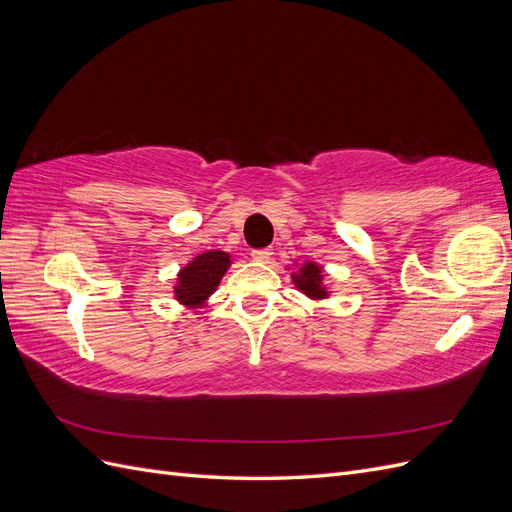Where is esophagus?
<instances>
[{
    "label": "esophagus",
    "mask_w": 512,
    "mask_h": 512,
    "mask_svg": "<svg viewBox=\"0 0 512 512\" xmlns=\"http://www.w3.org/2000/svg\"><path fill=\"white\" fill-rule=\"evenodd\" d=\"M271 256H273V250H269V247H262V250H254L252 252V258L256 262H267Z\"/></svg>",
    "instance_id": "1"
}]
</instances>
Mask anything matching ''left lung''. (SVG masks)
Here are the masks:
<instances>
[{
	"mask_svg": "<svg viewBox=\"0 0 512 512\" xmlns=\"http://www.w3.org/2000/svg\"><path fill=\"white\" fill-rule=\"evenodd\" d=\"M294 269L290 273V280L294 284V288L301 290L307 299L312 301H324L331 297L329 286L324 284V267L318 265L316 260H305V262H294Z\"/></svg>",
	"mask_w": 512,
	"mask_h": 512,
	"instance_id": "obj_1",
	"label": "left lung"
}]
</instances>
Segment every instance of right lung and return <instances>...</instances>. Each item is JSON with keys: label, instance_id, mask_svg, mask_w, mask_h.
I'll return each mask as SVG.
<instances>
[{"label": "right lung", "instance_id": "right-lung-1", "mask_svg": "<svg viewBox=\"0 0 512 512\" xmlns=\"http://www.w3.org/2000/svg\"><path fill=\"white\" fill-rule=\"evenodd\" d=\"M230 258V254L220 250H209L194 256L177 273V282L173 286L175 301L188 309L207 307L211 294L218 290L222 277L232 265Z\"/></svg>", "mask_w": 512, "mask_h": 512}]
</instances>
